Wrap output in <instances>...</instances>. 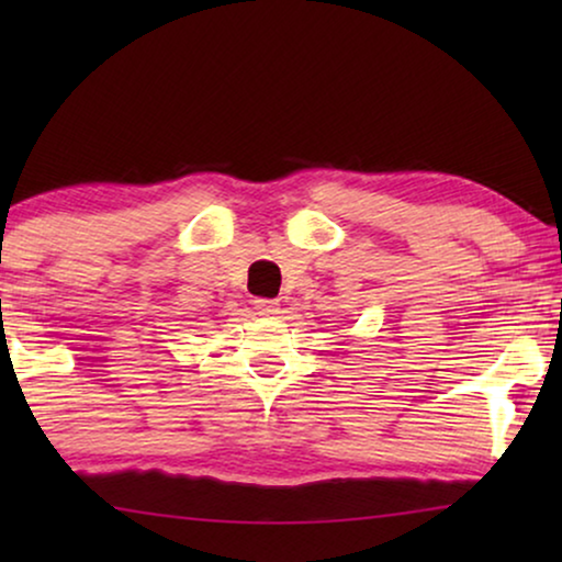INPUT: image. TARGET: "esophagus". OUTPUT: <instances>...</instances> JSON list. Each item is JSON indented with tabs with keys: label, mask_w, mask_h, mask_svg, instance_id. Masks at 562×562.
<instances>
[{
	"label": "esophagus",
	"mask_w": 562,
	"mask_h": 562,
	"mask_svg": "<svg viewBox=\"0 0 562 562\" xmlns=\"http://www.w3.org/2000/svg\"><path fill=\"white\" fill-rule=\"evenodd\" d=\"M256 310H258V314H279L281 312V306H279V302H276V299H256Z\"/></svg>",
	"instance_id": "34e87169"
}]
</instances>
